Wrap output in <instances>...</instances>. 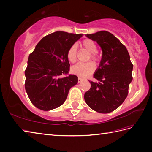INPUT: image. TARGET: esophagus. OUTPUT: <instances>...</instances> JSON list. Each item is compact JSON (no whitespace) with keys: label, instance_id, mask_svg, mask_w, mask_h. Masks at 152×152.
I'll use <instances>...</instances> for the list:
<instances>
[{"label":"esophagus","instance_id":"esophagus-1","mask_svg":"<svg viewBox=\"0 0 152 152\" xmlns=\"http://www.w3.org/2000/svg\"><path fill=\"white\" fill-rule=\"evenodd\" d=\"M82 80H83V78H80V77H78V83H80V82H81L82 81Z\"/></svg>","mask_w":152,"mask_h":152}]
</instances>
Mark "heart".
I'll use <instances>...</instances> for the list:
<instances>
[{
    "mask_svg": "<svg viewBox=\"0 0 152 152\" xmlns=\"http://www.w3.org/2000/svg\"><path fill=\"white\" fill-rule=\"evenodd\" d=\"M81 46L84 48L88 52L90 53L88 61L91 59L95 63L99 61V59L97 55L96 54V51L97 48L95 43L91 39H85L81 42ZM67 59L70 63H74L77 59V51L76 46L72 45L69 48L66 53ZM95 70V66L93 63L88 62L86 63H78L74 65L71 69V72L75 75L80 77H87L91 74Z\"/></svg>",
    "mask_w": 152,
    "mask_h": 152,
    "instance_id": "heart-1",
    "label": "heart"
}]
</instances>
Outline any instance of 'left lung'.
Returning <instances> with one entry per match:
<instances>
[{
	"instance_id": "left-lung-1",
	"label": "left lung",
	"mask_w": 152,
	"mask_h": 152,
	"mask_svg": "<svg viewBox=\"0 0 152 152\" xmlns=\"http://www.w3.org/2000/svg\"><path fill=\"white\" fill-rule=\"evenodd\" d=\"M86 37L97 42L102 56L93 74L99 82L89 81L91 88L84 99L93 110L107 114L118 108L127 96L133 65L127 48L112 33L101 31Z\"/></svg>"
}]
</instances>
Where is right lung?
Listing matches in <instances>:
<instances>
[{
  "label": "right lung",
  "instance_id": "right-lung-1",
  "mask_svg": "<svg viewBox=\"0 0 152 152\" xmlns=\"http://www.w3.org/2000/svg\"><path fill=\"white\" fill-rule=\"evenodd\" d=\"M82 34L56 31L44 37L28 56L25 71V88L31 102L38 109L48 111L65 101L70 89L78 83L69 74L67 51Z\"/></svg>",
  "mask_w": 152,
  "mask_h": 152
}]
</instances>
